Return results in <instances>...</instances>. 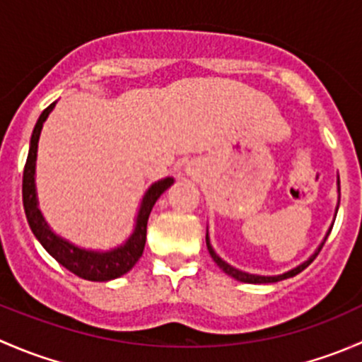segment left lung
I'll return each instance as SVG.
<instances>
[{"label": "left lung", "instance_id": "left-lung-1", "mask_svg": "<svg viewBox=\"0 0 362 362\" xmlns=\"http://www.w3.org/2000/svg\"><path fill=\"white\" fill-rule=\"evenodd\" d=\"M338 185H339V180H338ZM338 204H339V203H338ZM329 233H331V229H329V231H327L326 238H324V242L320 243V247H319V249L315 250V254H313L312 257L308 259V261H305V262H303V264H299L298 268L291 269V272L284 273V275H276V276H261V275H250V273L240 272V269L233 268V266H229L228 262H224V261H222L221 257H218L217 254H215L214 249H211L210 242H208V236H206V247H208V252H210L211 259H214V261L217 262V266H218V268H221L222 272H224V273H228L229 276H233V279L240 280V282H245V284H273V282H280V280L291 279V276H296V275H298V273H301L303 269L306 268V266H310V264H312V262H313V259H315L317 255H319V252L322 250V247H324V243H326V240H327V236H329Z\"/></svg>", "mask_w": 362, "mask_h": 362}]
</instances>
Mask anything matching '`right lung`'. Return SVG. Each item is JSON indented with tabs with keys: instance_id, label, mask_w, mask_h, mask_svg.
<instances>
[{
	"instance_id": "1",
	"label": "right lung",
	"mask_w": 362,
	"mask_h": 362,
	"mask_svg": "<svg viewBox=\"0 0 362 362\" xmlns=\"http://www.w3.org/2000/svg\"><path fill=\"white\" fill-rule=\"evenodd\" d=\"M56 103L49 105L45 110L40 115L38 122H36L35 129L31 134V144H29V154L25 159L24 175H23V203L25 218L29 222L33 235L38 238L43 249L49 252L59 264H63L68 272L73 275L80 276L83 280H90V282H107L122 276L124 273L129 272L138 259L141 257L145 249V240H147V222L148 215H151L152 206L156 202L171 184L173 178H164V180L156 182L145 194L144 202H141L140 211H138L136 228H134L133 235L127 240L124 245L117 247L115 250L110 252H94V250H83L78 247L71 245L69 242H64L63 238H57L52 231L49 229L47 222L43 221L42 214L38 210V202H36V191H35V164H36V151H38V140L40 133L45 119Z\"/></svg>"
}]
</instances>
